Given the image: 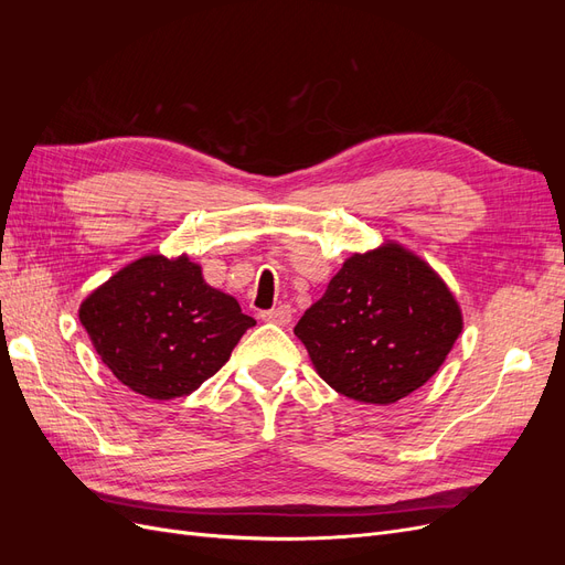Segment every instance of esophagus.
<instances>
[{"label":"esophagus","instance_id":"34e87169","mask_svg":"<svg viewBox=\"0 0 565 565\" xmlns=\"http://www.w3.org/2000/svg\"><path fill=\"white\" fill-rule=\"evenodd\" d=\"M262 320L273 322V324H289V322H292V309H289L287 303H280V306H276V309L264 311Z\"/></svg>","mask_w":565,"mask_h":565}]
</instances>
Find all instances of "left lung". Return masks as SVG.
<instances>
[{
  "instance_id": "obj_1",
  "label": "left lung",
  "mask_w": 565,
  "mask_h": 565,
  "mask_svg": "<svg viewBox=\"0 0 565 565\" xmlns=\"http://www.w3.org/2000/svg\"><path fill=\"white\" fill-rule=\"evenodd\" d=\"M459 332L446 282L398 245L353 254L295 328L324 382L374 405L429 382Z\"/></svg>"
}]
</instances>
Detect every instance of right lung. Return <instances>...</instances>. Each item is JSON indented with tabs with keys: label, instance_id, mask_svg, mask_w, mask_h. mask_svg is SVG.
Returning a JSON list of instances; mask_svg holds the SVG:
<instances>
[{
	"label": "right lung",
	"instance_id": "add662e5",
	"mask_svg": "<svg viewBox=\"0 0 565 565\" xmlns=\"http://www.w3.org/2000/svg\"><path fill=\"white\" fill-rule=\"evenodd\" d=\"M79 322L119 382L169 401L216 374L256 320L204 282L188 256L150 254L94 289L79 306Z\"/></svg>",
	"mask_w": 565,
	"mask_h": 565
}]
</instances>
